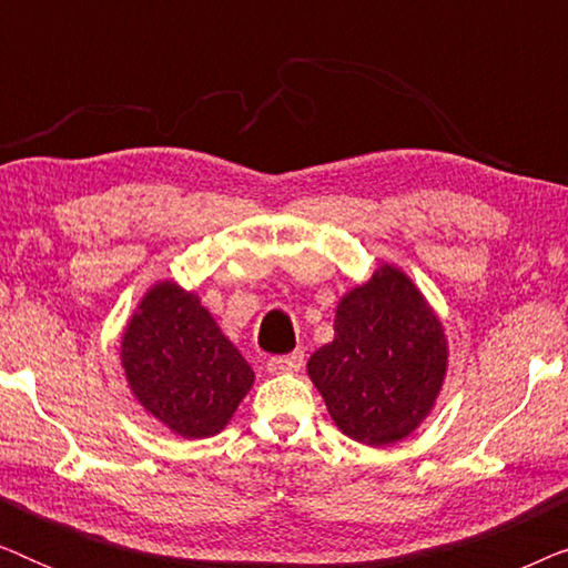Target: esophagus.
Returning a JSON list of instances; mask_svg holds the SVG:
<instances>
[{
    "instance_id": "34e87169",
    "label": "esophagus",
    "mask_w": 568,
    "mask_h": 568,
    "mask_svg": "<svg viewBox=\"0 0 568 568\" xmlns=\"http://www.w3.org/2000/svg\"><path fill=\"white\" fill-rule=\"evenodd\" d=\"M302 359H305V354L302 352H292V354H284V356H271L266 369L271 375H286V372H300L302 367Z\"/></svg>"
}]
</instances>
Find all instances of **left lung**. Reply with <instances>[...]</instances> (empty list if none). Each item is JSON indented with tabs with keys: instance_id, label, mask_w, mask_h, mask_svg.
<instances>
[{
	"instance_id": "obj_1",
	"label": "left lung",
	"mask_w": 568,
	"mask_h": 568,
	"mask_svg": "<svg viewBox=\"0 0 568 568\" xmlns=\"http://www.w3.org/2000/svg\"><path fill=\"white\" fill-rule=\"evenodd\" d=\"M333 331L307 359L333 424L367 447L414 434L437 406L449 367L445 325L414 278L379 263L338 300Z\"/></svg>"
}]
</instances>
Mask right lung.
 <instances>
[{"label":"right lung","instance_id":"add662e5","mask_svg":"<svg viewBox=\"0 0 568 568\" xmlns=\"http://www.w3.org/2000/svg\"><path fill=\"white\" fill-rule=\"evenodd\" d=\"M119 359L139 406L183 439L220 434L255 379L199 294L173 278L154 282L136 302Z\"/></svg>","mask_w":568,"mask_h":568}]
</instances>
